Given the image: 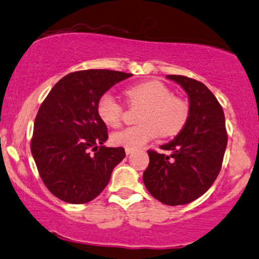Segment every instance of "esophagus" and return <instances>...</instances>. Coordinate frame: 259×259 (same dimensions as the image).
I'll return each instance as SVG.
<instances>
[{"instance_id": "obj_1", "label": "esophagus", "mask_w": 259, "mask_h": 259, "mask_svg": "<svg viewBox=\"0 0 259 259\" xmlns=\"http://www.w3.org/2000/svg\"><path fill=\"white\" fill-rule=\"evenodd\" d=\"M132 152H133V149H131V148H126V154H127V155H130L131 153H132Z\"/></svg>"}]
</instances>
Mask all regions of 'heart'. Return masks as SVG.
Wrapping results in <instances>:
<instances>
[{
	"label": "heart",
	"instance_id": "1",
	"mask_svg": "<svg viewBox=\"0 0 259 259\" xmlns=\"http://www.w3.org/2000/svg\"><path fill=\"white\" fill-rule=\"evenodd\" d=\"M131 105L144 106L137 126L116 131L111 136L113 144L136 149L144 146L160 133L163 137L178 135L188 122L189 105L183 99L173 96L170 89L157 80L141 82L126 90ZM97 115L104 123L117 127L122 121L123 107L112 94L105 93L97 101Z\"/></svg>",
	"mask_w": 259,
	"mask_h": 259
}]
</instances>
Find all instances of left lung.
I'll list each match as a JSON object with an SVG mask.
<instances>
[{"label": "left lung", "mask_w": 259, "mask_h": 259, "mask_svg": "<svg viewBox=\"0 0 259 259\" xmlns=\"http://www.w3.org/2000/svg\"><path fill=\"white\" fill-rule=\"evenodd\" d=\"M186 91L190 113L179 135L160 148L149 149L143 182L153 197L165 205H185L205 194L221 170L227 146L225 113L202 82L183 75H168Z\"/></svg>", "instance_id": "8db88e82"}]
</instances>
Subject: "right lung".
Returning a JSON list of instances; mask_svg holds the SVG:
<instances>
[{
  "mask_svg": "<svg viewBox=\"0 0 259 259\" xmlns=\"http://www.w3.org/2000/svg\"><path fill=\"white\" fill-rule=\"evenodd\" d=\"M130 76L106 69L74 71L60 79L41 102L30 151L44 185L58 199L70 204L94 200L126 155L122 147L102 146L107 127L96 106L108 89Z\"/></svg>",
  "mask_w": 259,
  "mask_h": 259,
  "instance_id": "add662e5",
  "label": "right lung"
}]
</instances>
